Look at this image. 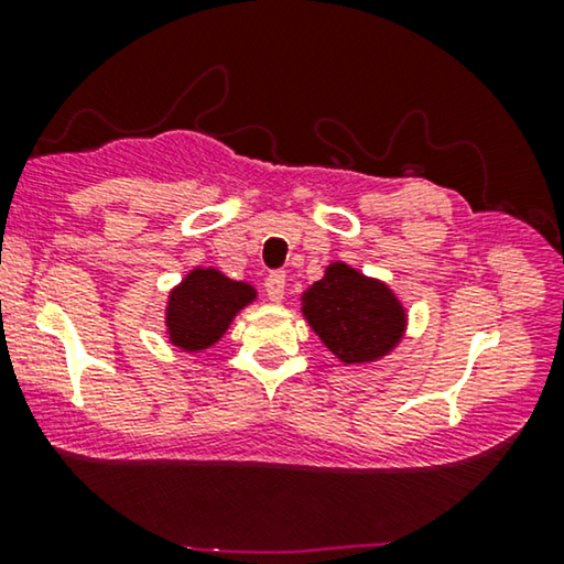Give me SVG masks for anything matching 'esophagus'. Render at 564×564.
Segmentation results:
<instances>
[{"mask_svg":"<svg viewBox=\"0 0 564 564\" xmlns=\"http://www.w3.org/2000/svg\"><path fill=\"white\" fill-rule=\"evenodd\" d=\"M284 288H288V280H284L282 272L267 276L264 290H267V297L272 300V303H282V300H284Z\"/></svg>","mask_w":564,"mask_h":564,"instance_id":"obj_1","label":"esophagus"}]
</instances>
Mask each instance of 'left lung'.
Instances as JSON below:
<instances>
[{
    "instance_id": "obj_1",
    "label": "left lung",
    "mask_w": 564,
    "mask_h": 564,
    "mask_svg": "<svg viewBox=\"0 0 564 564\" xmlns=\"http://www.w3.org/2000/svg\"><path fill=\"white\" fill-rule=\"evenodd\" d=\"M300 313L344 367H367L390 357L408 330V307L388 282L330 261L300 295Z\"/></svg>"
}]
</instances>
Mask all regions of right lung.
<instances>
[{"mask_svg": "<svg viewBox=\"0 0 564 564\" xmlns=\"http://www.w3.org/2000/svg\"><path fill=\"white\" fill-rule=\"evenodd\" d=\"M251 282L230 280L218 267H195L166 295L164 334L180 351H205L226 336L236 315L257 303Z\"/></svg>", "mask_w": 564, "mask_h": 564, "instance_id": "1", "label": "right lung"}]
</instances>
